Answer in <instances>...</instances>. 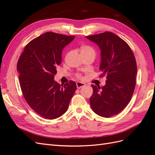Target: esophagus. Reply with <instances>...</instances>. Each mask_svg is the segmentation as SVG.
I'll use <instances>...</instances> for the list:
<instances>
[{"mask_svg":"<svg viewBox=\"0 0 155 155\" xmlns=\"http://www.w3.org/2000/svg\"><path fill=\"white\" fill-rule=\"evenodd\" d=\"M76 85H77V88L78 89H79V88H81V87H85L86 85V84L84 83H81V82H78L76 83Z\"/></svg>","mask_w":155,"mask_h":155,"instance_id":"1","label":"esophagus"}]
</instances>
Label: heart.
Here are the masks:
<instances>
[{"mask_svg":"<svg viewBox=\"0 0 155 155\" xmlns=\"http://www.w3.org/2000/svg\"><path fill=\"white\" fill-rule=\"evenodd\" d=\"M79 51L82 57H87V56H92L95 58L96 51L93 46L88 45H81L79 46ZM76 76L79 79H83V77L81 74H76Z\"/></svg>","mask_w":155,"mask_h":155,"instance_id":"1","label":"heart"}]
</instances>
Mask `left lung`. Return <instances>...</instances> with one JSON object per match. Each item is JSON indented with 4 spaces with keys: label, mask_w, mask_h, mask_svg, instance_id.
I'll list each match as a JSON object with an SVG mask.
<instances>
[{
    "label": "left lung",
    "mask_w": 155,
    "mask_h": 155,
    "mask_svg": "<svg viewBox=\"0 0 155 155\" xmlns=\"http://www.w3.org/2000/svg\"><path fill=\"white\" fill-rule=\"evenodd\" d=\"M101 50L100 77L106 76L104 87L92 85V109L104 118L118 114L128 105L136 85L137 66L132 50L126 42L110 31L86 36Z\"/></svg>",
    "instance_id": "1"
}]
</instances>
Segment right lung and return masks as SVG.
Segmentation results:
<instances>
[{
	"mask_svg": "<svg viewBox=\"0 0 155 155\" xmlns=\"http://www.w3.org/2000/svg\"><path fill=\"white\" fill-rule=\"evenodd\" d=\"M74 37L45 33L26 45L18 60L17 69L25 99L45 118L54 120L63 115L76 90L74 81L63 85L54 80L56 67L61 63L62 50Z\"/></svg>",
	"mask_w": 155,
	"mask_h": 155,
	"instance_id": "add662e5",
	"label": "right lung"
}]
</instances>
